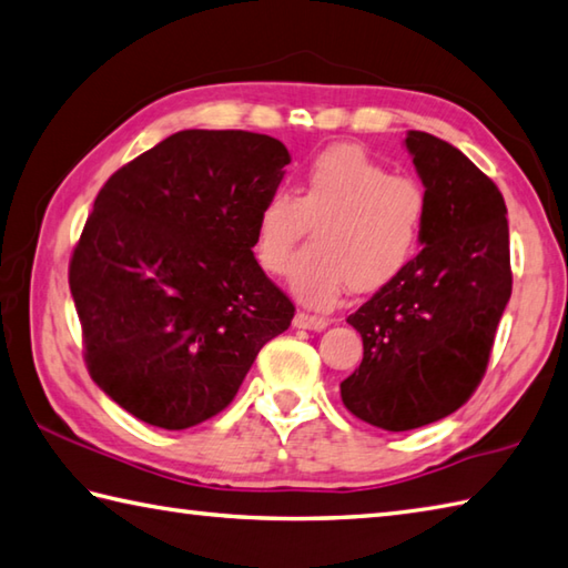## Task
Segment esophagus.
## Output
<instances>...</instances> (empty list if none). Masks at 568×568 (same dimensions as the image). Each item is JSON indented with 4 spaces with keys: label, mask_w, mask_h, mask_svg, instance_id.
<instances>
[{
    "label": "esophagus",
    "mask_w": 568,
    "mask_h": 568,
    "mask_svg": "<svg viewBox=\"0 0 568 568\" xmlns=\"http://www.w3.org/2000/svg\"><path fill=\"white\" fill-rule=\"evenodd\" d=\"M294 326L296 328H308V331H324L328 326V318H321V316H312V314L298 312L294 316Z\"/></svg>",
    "instance_id": "34e87169"
}]
</instances>
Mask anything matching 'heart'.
<instances>
[{
  "label": "heart",
  "mask_w": 568,
  "mask_h": 568,
  "mask_svg": "<svg viewBox=\"0 0 568 568\" xmlns=\"http://www.w3.org/2000/svg\"><path fill=\"white\" fill-rule=\"evenodd\" d=\"M427 197L410 178L393 175L358 148L334 145L308 163L294 195L272 192L254 222V256L284 276L316 230L314 254L298 262L292 294L331 308L344 288L373 294L408 270L423 244Z\"/></svg>",
  "instance_id": "1"
}]
</instances>
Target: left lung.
I'll list each match as a JSON object with an SVG mask.
<instances>
[{
	"label": "left lung",
	"instance_id": "obj_1",
	"mask_svg": "<svg viewBox=\"0 0 568 568\" xmlns=\"http://www.w3.org/2000/svg\"><path fill=\"white\" fill-rule=\"evenodd\" d=\"M427 222L420 254L346 321L363 361L341 383L346 408L403 433L455 413L485 376L511 296L507 205L497 185L455 145L408 131Z\"/></svg>",
	"mask_w": 568,
	"mask_h": 568
}]
</instances>
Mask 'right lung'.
I'll return each mask as SVG.
<instances>
[{"mask_svg": "<svg viewBox=\"0 0 568 568\" xmlns=\"http://www.w3.org/2000/svg\"><path fill=\"white\" fill-rule=\"evenodd\" d=\"M292 155L247 131H180L109 178L69 264L95 385L185 430L227 408L294 304L254 260V222Z\"/></svg>", "mask_w": 568, "mask_h": 568, "instance_id": "add662e5", "label": "right lung"}]
</instances>
